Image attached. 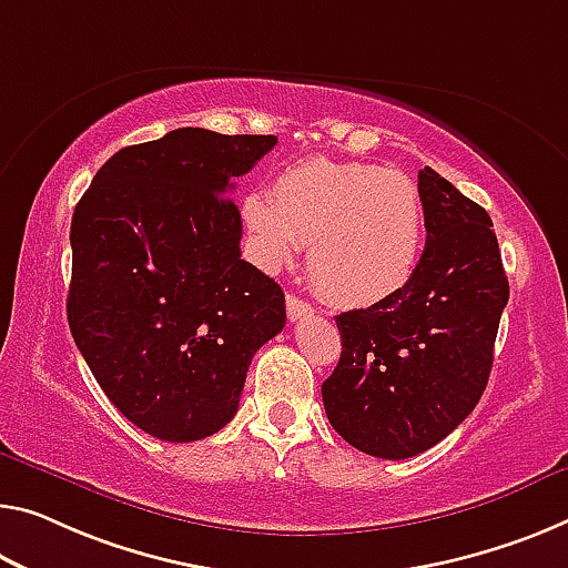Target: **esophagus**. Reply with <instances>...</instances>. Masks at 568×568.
Returning <instances> with one entry per match:
<instances>
[{"label": "esophagus", "instance_id": "34e87169", "mask_svg": "<svg viewBox=\"0 0 568 568\" xmlns=\"http://www.w3.org/2000/svg\"><path fill=\"white\" fill-rule=\"evenodd\" d=\"M286 312H290V320H302V317H310L314 310L310 302H304V300H300V296L290 294L286 296Z\"/></svg>", "mask_w": 568, "mask_h": 568}]
</instances>
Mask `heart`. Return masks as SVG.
<instances>
[{
	"instance_id": "b5f03b06",
	"label": "heart",
	"mask_w": 568,
	"mask_h": 568,
	"mask_svg": "<svg viewBox=\"0 0 568 568\" xmlns=\"http://www.w3.org/2000/svg\"><path fill=\"white\" fill-rule=\"evenodd\" d=\"M241 213L264 266H282L300 243H312V284L345 307H371L404 290L422 251L416 185L375 164L304 160L278 174L272 197H243Z\"/></svg>"
}]
</instances>
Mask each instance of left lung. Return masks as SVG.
Segmentation results:
<instances>
[{"mask_svg":"<svg viewBox=\"0 0 568 568\" xmlns=\"http://www.w3.org/2000/svg\"><path fill=\"white\" fill-rule=\"evenodd\" d=\"M418 197L426 246L412 278L337 314L343 353L322 383L333 429L381 459L422 455L473 414L510 294L485 207L432 168L418 172Z\"/></svg>","mask_w":568,"mask_h":568,"instance_id":"1","label":"left lung"}]
</instances>
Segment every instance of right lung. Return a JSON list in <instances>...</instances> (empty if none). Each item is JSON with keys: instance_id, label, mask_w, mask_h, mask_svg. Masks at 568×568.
Segmentation results:
<instances>
[{"instance_id": "1", "label": "right lung", "mask_w": 568, "mask_h": 568, "mask_svg": "<svg viewBox=\"0 0 568 568\" xmlns=\"http://www.w3.org/2000/svg\"><path fill=\"white\" fill-rule=\"evenodd\" d=\"M276 136L174 129L95 172L71 223L68 325L103 394L162 442H197L239 412L284 292L241 258L233 180Z\"/></svg>"}]
</instances>
